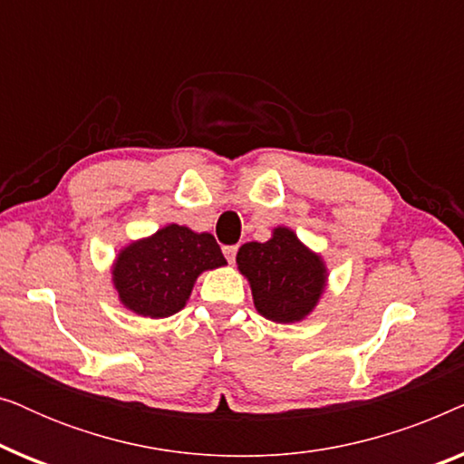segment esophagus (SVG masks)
Here are the masks:
<instances>
[{"mask_svg":"<svg viewBox=\"0 0 464 464\" xmlns=\"http://www.w3.org/2000/svg\"><path fill=\"white\" fill-rule=\"evenodd\" d=\"M237 253H238V246L237 245H227L224 246V256L230 264H234V259H237Z\"/></svg>","mask_w":464,"mask_h":464,"instance_id":"1","label":"esophagus"}]
</instances>
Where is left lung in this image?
Returning <instances> with one entry per match:
<instances>
[{
	"label": "left lung",
	"instance_id": "1",
	"mask_svg": "<svg viewBox=\"0 0 464 464\" xmlns=\"http://www.w3.org/2000/svg\"><path fill=\"white\" fill-rule=\"evenodd\" d=\"M237 264L249 278L259 314L276 323H294L316 306L325 287V266L287 227H276L268 243H246Z\"/></svg>",
	"mask_w": 464,
	"mask_h": 464
}]
</instances>
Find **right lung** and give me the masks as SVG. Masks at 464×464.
<instances>
[{"mask_svg": "<svg viewBox=\"0 0 464 464\" xmlns=\"http://www.w3.org/2000/svg\"><path fill=\"white\" fill-rule=\"evenodd\" d=\"M226 264L213 234L170 224L122 249L113 266L118 295L132 313L162 319L186 306L202 270Z\"/></svg>", "mask_w": 464, "mask_h": 464, "instance_id": "1", "label": "right lung"}]
</instances>
